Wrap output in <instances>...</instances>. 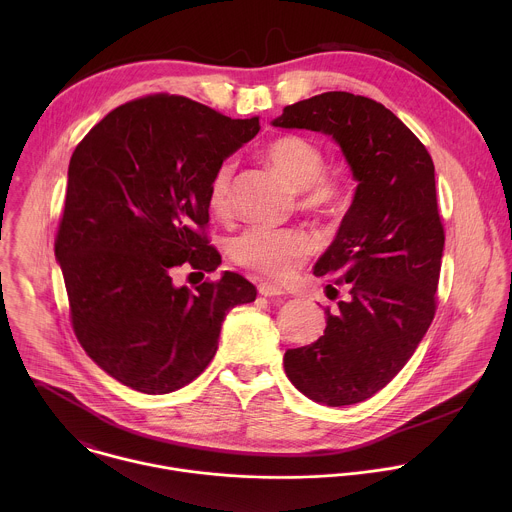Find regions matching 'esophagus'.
Here are the masks:
<instances>
[{"mask_svg": "<svg viewBox=\"0 0 512 512\" xmlns=\"http://www.w3.org/2000/svg\"><path fill=\"white\" fill-rule=\"evenodd\" d=\"M258 293L264 295V297H284V295H286V292H284L282 288H278V286H274V284H268V282L258 284Z\"/></svg>", "mask_w": 512, "mask_h": 512, "instance_id": "esophagus-1", "label": "esophagus"}]
</instances>
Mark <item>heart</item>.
<instances>
[{"instance_id": "heart-1", "label": "heart", "mask_w": 512, "mask_h": 512, "mask_svg": "<svg viewBox=\"0 0 512 512\" xmlns=\"http://www.w3.org/2000/svg\"><path fill=\"white\" fill-rule=\"evenodd\" d=\"M262 157L299 191V205L305 211L333 215L341 209L345 187L325 175L327 159L315 142L301 136H280L264 146ZM232 177L234 163L224 159L209 181V209L219 217H226L232 209ZM228 252L238 266L286 282L311 258L315 242L301 228L248 226L230 240Z\"/></svg>"}]
</instances>
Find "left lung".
I'll list each match as a JSON object with an SVG mask.
<instances>
[{
    "mask_svg": "<svg viewBox=\"0 0 512 512\" xmlns=\"http://www.w3.org/2000/svg\"><path fill=\"white\" fill-rule=\"evenodd\" d=\"M272 124L331 136L357 181L335 240L313 268L349 299L335 313L325 309L327 327L315 343L284 355L299 392L351 406L402 370L434 319L445 242L434 161L388 108L351 92L295 102Z\"/></svg>",
    "mask_w": 512,
    "mask_h": 512,
    "instance_id": "1",
    "label": "left lung"
}]
</instances>
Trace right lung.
Masks as SVG:
<instances>
[{
	"label": "right lung",
	"instance_id": "1",
	"mask_svg": "<svg viewBox=\"0 0 512 512\" xmlns=\"http://www.w3.org/2000/svg\"><path fill=\"white\" fill-rule=\"evenodd\" d=\"M260 132L185 96L153 94L112 110L74 149L55 240L74 335L118 382L167 394L213 361L226 313L256 299L234 272L191 292L173 284L183 264L215 272L209 181Z\"/></svg>",
	"mask_w": 512,
	"mask_h": 512
}]
</instances>
